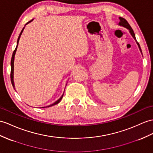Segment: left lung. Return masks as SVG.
I'll return each mask as SVG.
<instances>
[{
    "label": "left lung",
    "mask_w": 153,
    "mask_h": 153,
    "mask_svg": "<svg viewBox=\"0 0 153 153\" xmlns=\"http://www.w3.org/2000/svg\"><path fill=\"white\" fill-rule=\"evenodd\" d=\"M120 23H119V25H121V26H123V27H125V28H128V29L129 30V31H130V33H131V35L132 36V37L134 38V39L136 40V42L137 44L138 45V47H139V48H140V51H141V48H140V44H139V43L137 42V41H136V37H135V34H134V31H133L132 28H131V27H130V25L128 24V22L126 21V19H125L124 18H123V17H120ZM141 53H142V52H141Z\"/></svg>",
    "instance_id": "1"
}]
</instances>
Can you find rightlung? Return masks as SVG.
Segmentation results:
<instances>
[{
	"label": "right lung",
	"instance_id": "obj_1",
	"mask_svg": "<svg viewBox=\"0 0 153 153\" xmlns=\"http://www.w3.org/2000/svg\"><path fill=\"white\" fill-rule=\"evenodd\" d=\"M32 21V20L30 21H29V22H28V23H27V24H26V25H27L28 23H29L30 22H31ZM24 28H23V30H22L21 32V33H20V34H19V36L18 39H17V47H16V49H15V50H14V51H13V54H12V59H11V73H10V78H11V82H12V85H13V88H14V83H13V63H14V57H15V54H16V51H17V46H18L19 41L21 35L22 34V32H23V30H24ZM62 99V97H61L60 99H59L57 100V101H56L54 103L52 104L51 105H50V106H46V107H49V106H53V105H57L58 103H59V101H60ZM41 108H45V107H41Z\"/></svg>",
	"mask_w": 153,
	"mask_h": 153
}]
</instances>
